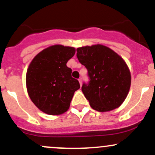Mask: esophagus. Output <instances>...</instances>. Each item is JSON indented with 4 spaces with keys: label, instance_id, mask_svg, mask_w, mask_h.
<instances>
[{
    "label": "esophagus",
    "instance_id": "34e87169",
    "mask_svg": "<svg viewBox=\"0 0 155 155\" xmlns=\"http://www.w3.org/2000/svg\"><path fill=\"white\" fill-rule=\"evenodd\" d=\"M79 81L80 85H81V84H82V82H81V79H79Z\"/></svg>",
    "mask_w": 155,
    "mask_h": 155
}]
</instances>
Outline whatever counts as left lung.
I'll return each instance as SVG.
<instances>
[{
    "label": "left lung",
    "mask_w": 155,
    "mask_h": 155,
    "mask_svg": "<svg viewBox=\"0 0 155 155\" xmlns=\"http://www.w3.org/2000/svg\"><path fill=\"white\" fill-rule=\"evenodd\" d=\"M80 63L88 71L89 82L81 87L90 106L97 111H109L121 106L131 84L127 64L115 51L101 44L76 49Z\"/></svg>",
    "instance_id": "1"
}]
</instances>
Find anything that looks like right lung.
Instances as JSON below:
<instances>
[{
	"label": "right lung",
	"mask_w": 155,
	"mask_h": 155,
	"mask_svg": "<svg viewBox=\"0 0 155 155\" xmlns=\"http://www.w3.org/2000/svg\"><path fill=\"white\" fill-rule=\"evenodd\" d=\"M74 47L54 45L33 58L26 74L28 95L39 109L49 115L68 111L75 91L80 88L72 70L66 65L74 56Z\"/></svg>",
	"instance_id": "1"
}]
</instances>
